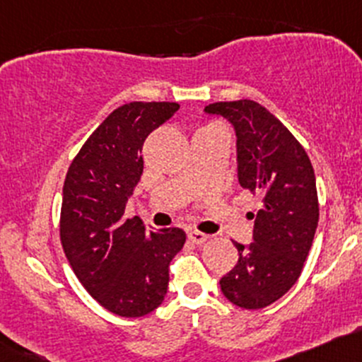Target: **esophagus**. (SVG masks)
<instances>
[{
  "mask_svg": "<svg viewBox=\"0 0 362 362\" xmlns=\"http://www.w3.org/2000/svg\"><path fill=\"white\" fill-rule=\"evenodd\" d=\"M189 240L192 242V244H204V242L208 240V235H206V233H202V232H197V230H190Z\"/></svg>",
  "mask_w": 362,
  "mask_h": 362,
  "instance_id": "34e87169",
  "label": "esophagus"
}]
</instances>
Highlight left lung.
Returning a JSON list of instances; mask_svg holds the SVG:
<instances>
[{
    "label": "left lung",
    "instance_id": "8db88e82",
    "mask_svg": "<svg viewBox=\"0 0 362 362\" xmlns=\"http://www.w3.org/2000/svg\"><path fill=\"white\" fill-rule=\"evenodd\" d=\"M204 111L233 125L239 184L261 199L254 242H233L239 261L220 280L221 292L239 308H266L291 291L313 245L320 218L315 170L291 130L259 103H213Z\"/></svg>",
    "mask_w": 362,
    "mask_h": 362
}]
</instances>
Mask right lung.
<instances>
[{
	"mask_svg": "<svg viewBox=\"0 0 362 362\" xmlns=\"http://www.w3.org/2000/svg\"><path fill=\"white\" fill-rule=\"evenodd\" d=\"M180 108L178 103L123 105L90 134L66 172L59 239L84 288L123 317L154 311L168 291V266L185 232H148L125 204L141 180L142 144Z\"/></svg>",
	"mask_w": 362,
	"mask_h": 362,
	"instance_id": "add662e5",
	"label": "right lung"
}]
</instances>
